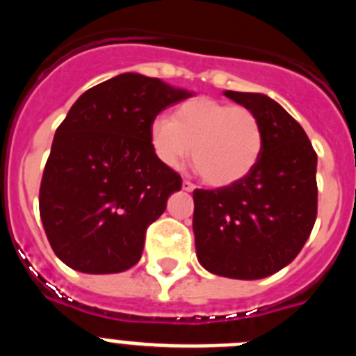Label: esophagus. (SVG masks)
<instances>
[{
    "mask_svg": "<svg viewBox=\"0 0 356 356\" xmlns=\"http://www.w3.org/2000/svg\"><path fill=\"white\" fill-rule=\"evenodd\" d=\"M181 187H184V191H187V193H193L194 188H196V185H194L193 181L184 180V184H181Z\"/></svg>",
    "mask_w": 356,
    "mask_h": 356,
    "instance_id": "esophagus-1",
    "label": "esophagus"
}]
</instances>
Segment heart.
Here are the masks:
<instances>
[{"label": "heart", "mask_w": 356, "mask_h": 356, "mask_svg": "<svg viewBox=\"0 0 356 356\" xmlns=\"http://www.w3.org/2000/svg\"><path fill=\"white\" fill-rule=\"evenodd\" d=\"M149 144L165 168L178 169L193 149V162L205 184L228 187L246 178L264 149L259 115L246 106L207 96L191 97L149 122Z\"/></svg>", "instance_id": "1"}]
</instances>
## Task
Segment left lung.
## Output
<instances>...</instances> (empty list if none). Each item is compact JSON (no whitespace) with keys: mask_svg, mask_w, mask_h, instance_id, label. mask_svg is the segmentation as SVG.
<instances>
[{"mask_svg":"<svg viewBox=\"0 0 356 356\" xmlns=\"http://www.w3.org/2000/svg\"><path fill=\"white\" fill-rule=\"evenodd\" d=\"M225 96L259 115L264 149L241 181L193 193L197 260L217 276L266 278L289 266L310 237L317 155L300 122L275 99L234 90Z\"/></svg>","mask_w":356,"mask_h":356,"instance_id":"8db88e82","label":"left lung"}]
</instances>
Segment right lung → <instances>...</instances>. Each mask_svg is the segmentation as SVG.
<instances>
[{
	"label": "right lung",
	"instance_id": "add662e5",
	"mask_svg": "<svg viewBox=\"0 0 356 356\" xmlns=\"http://www.w3.org/2000/svg\"><path fill=\"white\" fill-rule=\"evenodd\" d=\"M191 97L159 78L124 72L81 94L56 128L39 210L53 251L89 275L140 260L147 226L181 188L149 144V122Z\"/></svg>",
	"mask_w": 356,
	"mask_h": 356
}]
</instances>
